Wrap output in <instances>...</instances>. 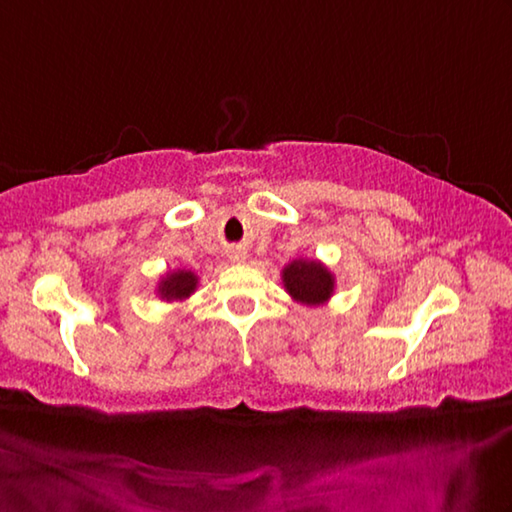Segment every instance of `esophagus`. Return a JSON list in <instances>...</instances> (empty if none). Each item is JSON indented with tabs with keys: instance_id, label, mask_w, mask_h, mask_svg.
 Returning <instances> with one entry per match:
<instances>
[{
	"instance_id": "1",
	"label": "esophagus",
	"mask_w": 512,
	"mask_h": 512,
	"mask_svg": "<svg viewBox=\"0 0 512 512\" xmlns=\"http://www.w3.org/2000/svg\"><path fill=\"white\" fill-rule=\"evenodd\" d=\"M228 259L233 264H244L246 262V253H244L242 248H230L228 250Z\"/></svg>"
}]
</instances>
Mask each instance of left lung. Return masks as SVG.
Segmentation results:
<instances>
[{"mask_svg": "<svg viewBox=\"0 0 512 512\" xmlns=\"http://www.w3.org/2000/svg\"><path fill=\"white\" fill-rule=\"evenodd\" d=\"M282 282L288 295L306 306L326 304L335 290L333 273L317 259H293L282 270Z\"/></svg>", "mask_w": 512, "mask_h": 512, "instance_id": "8db88e82", "label": "left lung"}]
</instances>
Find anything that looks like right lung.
I'll return each instance as SVG.
<instances>
[{"mask_svg": "<svg viewBox=\"0 0 512 512\" xmlns=\"http://www.w3.org/2000/svg\"><path fill=\"white\" fill-rule=\"evenodd\" d=\"M197 288V275L190 273V270H173V273H166L159 279L157 295L166 299V302H182V299L190 297Z\"/></svg>", "mask_w": 512, "mask_h": 512, "instance_id": "add662e5", "label": "right lung"}]
</instances>
